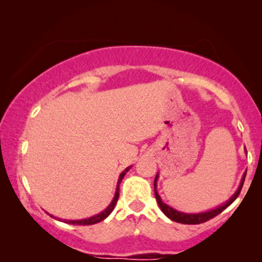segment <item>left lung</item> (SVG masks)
I'll return each instance as SVG.
<instances>
[{"label":"left lung","instance_id":"obj_1","mask_svg":"<svg viewBox=\"0 0 262 262\" xmlns=\"http://www.w3.org/2000/svg\"><path fill=\"white\" fill-rule=\"evenodd\" d=\"M246 174H243V178H242V181H241V185H239V187L237 188V191L235 192V194L231 196L230 199L228 200L227 203H224L223 205L216 207V209L213 210H210V211H206V212H200V213H185V212H180V211L173 209V207H170L169 205H167V204H164L162 202V199H161V196L159 195V193L156 191V187H157V179H159V174L156 175L155 178V181H154V191H155V196H156V200L157 203H159V206L160 209L162 210V212L166 214V216L169 218V220L174 221V222H178V223H182V224H200V223H204V222L211 220V218L216 217L217 214H220L222 211H224L227 207L230 205V204L234 203V200L237 198L239 192H241L242 189V186H243V182H245V178H246Z\"/></svg>","mask_w":262,"mask_h":262}]
</instances>
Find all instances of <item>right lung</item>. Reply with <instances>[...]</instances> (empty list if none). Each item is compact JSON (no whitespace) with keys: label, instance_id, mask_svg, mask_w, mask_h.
<instances>
[{"label":"right lung","instance_id":"add662e5","mask_svg":"<svg viewBox=\"0 0 262 262\" xmlns=\"http://www.w3.org/2000/svg\"><path fill=\"white\" fill-rule=\"evenodd\" d=\"M130 168L131 167H127L126 169H125L123 173L119 175V179H118V185H117V191H116V194H114V198L112 200V203H111L110 205L107 206L106 209L102 211V212L95 214V216H93V217L85 218V220H78V221H67V220H63V222H67V223L74 224V225H92V224L99 223V222H101V221L105 220V218L108 217L110 214H111V212H112V211H113L114 206H116V204L118 202V198H119V185H120V182H121V180H123L124 175L127 173V170L130 169Z\"/></svg>","mask_w":262,"mask_h":262}]
</instances>
